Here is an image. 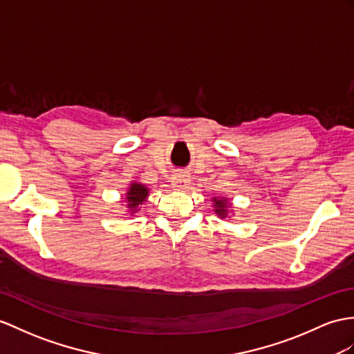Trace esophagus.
<instances>
[{"mask_svg":"<svg viewBox=\"0 0 354 354\" xmlns=\"http://www.w3.org/2000/svg\"><path fill=\"white\" fill-rule=\"evenodd\" d=\"M189 182H191V177H189V174H186V172H183V171L176 172V174L171 178V183L176 189H185Z\"/></svg>","mask_w":354,"mask_h":354,"instance_id":"34e87169","label":"esophagus"}]
</instances>
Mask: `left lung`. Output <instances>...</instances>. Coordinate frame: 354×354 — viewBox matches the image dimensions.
<instances>
[{
    "instance_id": "obj_1",
    "label": "left lung",
    "mask_w": 354,
    "mask_h": 354,
    "mask_svg": "<svg viewBox=\"0 0 354 354\" xmlns=\"http://www.w3.org/2000/svg\"><path fill=\"white\" fill-rule=\"evenodd\" d=\"M227 205L228 204L225 200H216V198H214V212H216L221 218H225Z\"/></svg>"
}]
</instances>
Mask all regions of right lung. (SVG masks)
<instances>
[{"instance_id": "right-lung-1", "label": "right lung", "mask_w": 354, "mask_h": 354, "mask_svg": "<svg viewBox=\"0 0 354 354\" xmlns=\"http://www.w3.org/2000/svg\"><path fill=\"white\" fill-rule=\"evenodd\" d=\"M147 195H149V189L142 186V185H138V183H133L131 186V189H129L127 192V205L129 209H131L132 212L136 210V207L142 204L145 200H147Z\"/></svg>"}]
</instances>
